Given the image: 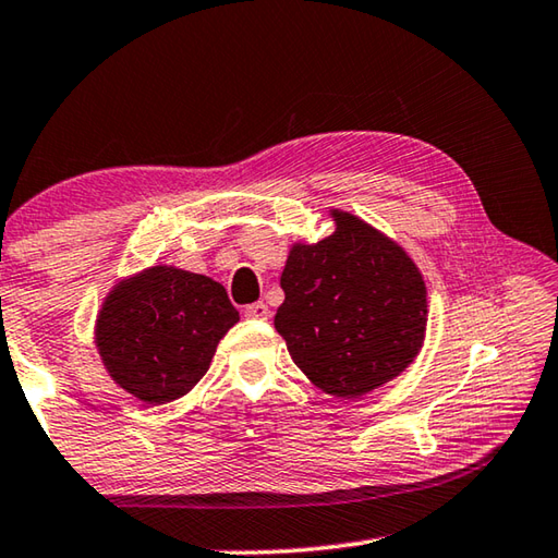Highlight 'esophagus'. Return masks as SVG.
Here are the masks:
<instances>
[{
	"label": "esophagus",
	"instance_id": "1",
	"mask_svg": "<svg viewBox=\"0 0 558 558\" xmlns=\"http://www.w3.org/2000/svg\"><path fill=\"white\" fill-rule=\"evenodd\" d=\"M244 314H246L248 319H268L270 317V310H268L266 302H253V305H248L244 310Z\"/></svg>",
	"mask_w": 558,
	"mask_h": 558
}]
</instances>
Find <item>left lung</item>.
I'll return each mask as SVG.
<instances>
[{
  "mask_svg": "<svg viewBox=\"0 0 558 558\" xmlns=\"http://www.w3.org/2000/svg\"><path fill=\"white\" fill-rule=\"evenodd\" d=\"M333 234L290 248L276 329L295 366L333 398H361L417 359L427 288L395 241L331 209Z\"/></svg>",
  "mask_w": 558,
  "mask_h": 558,
  "instance_id": "obj_1",
  "label": "left lung"
}]
</instances>
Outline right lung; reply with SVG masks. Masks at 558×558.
<instances>
[{
    "label": "right lung",
    "instance_id": "right-lung-1",
    "mask_svg": "<svg viewBox=\"0 0 558 558\" xmlns=\"http://www.w3.org/2000/svg\"><path fill=\"white\" fill-rule=\"evenodd\" d=\"M236 322L239 312L217 280L154 266L109 292L95 339L119 388L166 404L195 388Z\"/></svg>",
    "mask_w": 558,
    "mask_h": 558
}]
</instances>
